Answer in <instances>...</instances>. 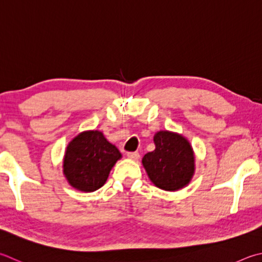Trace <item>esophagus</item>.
<instances>
[{
    "label": "esophagus",
    "instance_id": "34e87169",
    "mask_svg": "<svg viewBox=\"0 0 262 262\" xmlns=\"http://www.w3.org/2000/svg\"><path fill=\"white\" fill-rule=\"evenodd\" d=\"M127 157L132 160H137L140 158V154L139 152H127Z\"/></svg>",
    "mask_w": 262,
    "mask_h": 262
}]
</instances>
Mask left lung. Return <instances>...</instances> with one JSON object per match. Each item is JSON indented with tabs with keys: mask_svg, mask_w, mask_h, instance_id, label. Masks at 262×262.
Wrapping results in <instances>:
<instances>
[{
	"mask_svg": "<svg viewBox=\"0 0 262 262\" xmlns=\"http://www.w3.org/2000/svg\"><path fill=\"white\" fill-rule=\"evenodd\" d=\"M156 149L143 157L142 163L156 187L175 191L187 185L194 170L191 145L183 136L167 130L155 135Z\"/></svg>",
	"mask_w": 262,
	"mask_h": 262,
	"instance_id": "obj_1",
	"label": "left lung"
}]
</instances>
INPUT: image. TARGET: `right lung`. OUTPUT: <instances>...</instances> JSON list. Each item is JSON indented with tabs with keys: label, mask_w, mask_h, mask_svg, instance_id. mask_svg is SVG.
<instances>
[{
	"label": "right lung",
	"mask_w": 262,
	"mask_h": 262,
	"mask_svg": "<svg viewBox=\"0 0 262 262\" xmlns=\"http://www.w3.org/2000/svg\"><path fill=\"white\" fill-rule=\"evenodd\" d=\"M120 152L98 130L83 132L70 142L65 152L64 174L73 188L95 191L106 182Z\"/></svg>",
	"instance_id": "right-lung-1"
}]
</instances>
